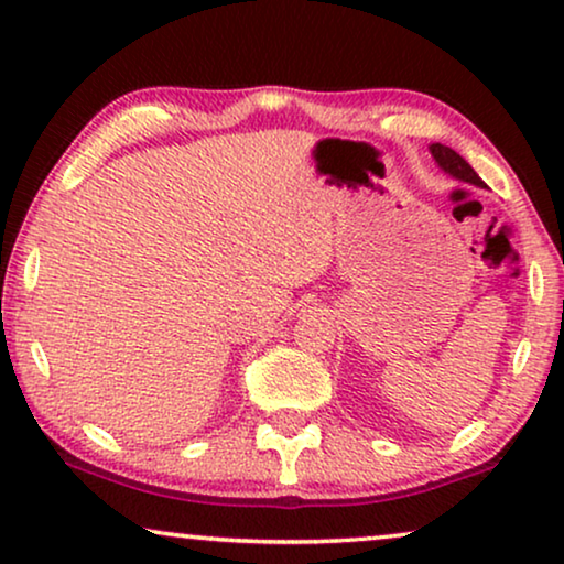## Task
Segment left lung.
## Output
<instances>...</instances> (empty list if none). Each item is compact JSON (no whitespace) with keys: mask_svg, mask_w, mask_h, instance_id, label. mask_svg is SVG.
<instances>
[{"mask_svg":"<svg viewBox=\"0 0 564 564\" xmlns=\"http://www.w3.org/2000/svg\"><path fill=\"white\" fill-rule=\"evenodd\" d=\"M431 156L436 159V164L444 169L446 174H452L454 180H462V182H469V184H477V187H485V182L480 176L475 174V169L467 164L465 159L459 156L457 151L449 149V145H442V143H431Z\"/></svg>","mask_w":564,"mask_h":564,"instance_id":"obj_1","label":"left lung"}]
</instances>
